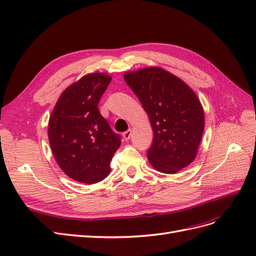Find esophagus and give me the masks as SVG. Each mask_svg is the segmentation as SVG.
<instances>
[{
    "label": "esophagus",
    "mask_w": 256,
    "mask_h": 256,
    "mask_svg": "<svg viewBox=\"0 0 256 256\" xmlns=\"http://www.w3.org/2000/svg\"><path fill=\"white\" fill-rule=\"evenodd\" d=\"M131 136H132V131H131V129H128L127 131H125V132L122 134V136H124V138H125L126 141L129 140V138H131Z\"/></svg>",
    "instance_id": "1"
}]
</instances>
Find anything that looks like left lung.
<instances>
[{
    "mask_svg": "<svg viewBox=\"0 0 256 256\" xmlns=\"http://www.w3.org/2000/svg\"><path fill=\"white\" fill-rule=\"evenodd\" d=\"M140 100L154 131L147 150L159 172L174 174L194 160L204 131V111L187 84L159 67L124 74Z\"/></svg>",
    "mask_w": 256,
    "mask_h": 256,
    "instance_id": "obj_1",
    "label": "left lung"
}]
</instances>
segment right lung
I'll list each match as a JSON object with an SVG mask.
<instances>
[{
	"mask_svg": "<svg viewBox=\"0 0 256 256\" xmlns=\"http://www.w3.org/2000/svg\"><path fill=\"white\" fill-rule=\"evenodd\" d=\"M111 82L104 74L84 76L58 98L49 120L48 136L54 157L64 173L84 184L102 182L122 143L100 114L98 104Z\"/></svg>",
	"mask_w": 256,
	"mask_h": 256,
	"instance_id": "add662e5",
	"label": "right lung"
}]
</instances>
